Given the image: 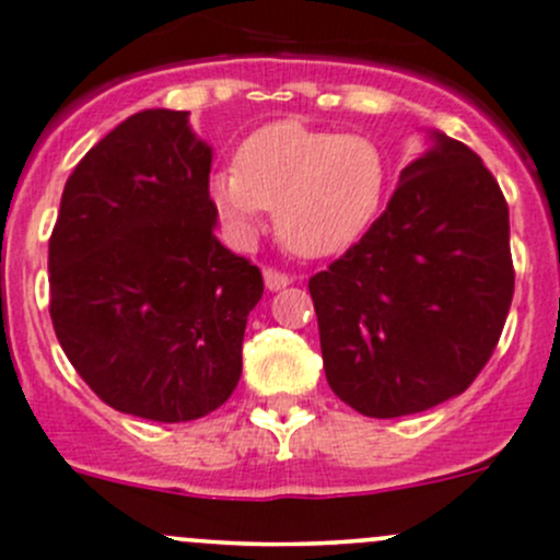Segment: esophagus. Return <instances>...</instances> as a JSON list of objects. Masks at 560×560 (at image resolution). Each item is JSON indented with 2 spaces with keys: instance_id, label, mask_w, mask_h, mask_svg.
<instances>
[{
  "instance_id": "34e87169",
  "label": "esophagus",
  "mask_w": 560,
  "mask_h": 560,
  "mask_svg": "<svg viewBox=\"0 0 560 560\" xmlns=\"http://www.w3.org/2000/svg\"><path fill=\"white\" fill-rule=\"evenodd\" d=\"M262 276H265V287H268V290H284V287L292 281L284 270H276V268H265Z\"/></svg>"
}]
</instances>
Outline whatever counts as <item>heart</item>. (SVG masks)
<instances>
[{"instance_id": "b5f03b06", "label": "heart", "mask_w": 560, "mask_h": 560, "mask_svg": "<svg viewBox=\"0 0 560 560\" xmlns=\"http://www.w3.org/2000/svg\"><path fill=\"white\" fill-rule=\"evenodd\" d=\"M387 156L360 132H325L276 121L252 132L235 171L211 178V202L233 238L252 241L262 211H276L279 238L303 257L358 244L387 195Z\"/></svg>"}]
</instances>
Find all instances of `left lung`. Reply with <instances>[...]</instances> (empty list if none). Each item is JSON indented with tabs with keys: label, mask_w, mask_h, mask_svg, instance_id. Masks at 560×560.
<instances>
[{
	"label": "left lung",
	"mask_w": 560,
	"mask_h": 560,
	"mask_svg": "<svg viewBox=\"0 0 560 560\" xmlns=\"http://www.w3.org/2000/svg\"><path fill=\"white\" fill-rule=\"evenodd\" d=\"M308 292L327 385L354 411L387 420L460 395L493 354L515 292L499 180L468 145L436 135Z\"/></svg>",
	"instance_id": "8db88e82"
}]
</instances>
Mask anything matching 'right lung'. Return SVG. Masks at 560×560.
<instances>
[{
	"mask_svg": "<svg viewBox=\"0 0 560 560\" xmlns=\"http://www.w3.org/2000/svg\"><path fill=\"white\" fill-rule=\"evenodd\" d=\"M186 110H140L72 171L48 241L50 322L92 393L189 422L241 380L262 273L213 235L211 149Z\"/></svg>",
	"mask_w": 560,
	"mask_h": 560,
	"instance_id": "1",
	"label": "right lung"
}]
</instances>
